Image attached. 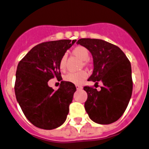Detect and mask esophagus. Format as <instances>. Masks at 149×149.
Listing matches in <instances>:
<instances>
[{
  "instance_id": "esophagus-1",
  "label": "esophagus",
  "mask_w": 149,
  "mask_h": 149,
  "mask_svg": "<svg viewBox=\"0 0 149 149\" xmlns=\"http://www.w3.org/2000/svg\"><path fill=\"white\" fill-rule=\"evenodd\" d=\"M76 88H77V90H79V89H82V86H78V85H77V86H76Z\"/></svg>"
}]
</instances>
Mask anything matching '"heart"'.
Listing matches in <instances>:
<instances>
[{"label": "heart", "instance_id": "heart-1", "mask_svg": "<svg viewBox=\"0 0 149 149\" xmlns=\"http://www.w3.org/2000/svg\"><path fill=\"white\" fill-rule=\"evenodd\" d=\"M72 53L75 55H77L82 61H88L89 58V52L88 50L84 46H77L72 49ZM66 62H67V55L62 56L60 61V69L63 70L66 67ZM88 77V73L84 70L79 71V72H69L64 77L65 81L71 82L73 84H81L83 81Z\"/></svg>", "mask_w": 149, "mask_h": 149}]
</instances>
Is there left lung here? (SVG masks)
Here are the masks:
<instances>
[{
    "instance_id": "left-lung-1",
    "label": "left lung",
    "mask_w": 149,
    "mask_h": 149,
    "mask_svg": "<svg viewBox=\"0 0 149 149\" xmlns=\"http://www.w3.org/2000/svg\"><path fill=\"white\" fill-rule=\"evenodd\" d=\"M77 43L86 47L93 57V72L88 80L102 81L104 85L100 91L85 86L88 95L85 109L95 123H113L124 113L132 95L130 62L120 47L104 40L81 38Z\"/></svg>"
}]
</instances>
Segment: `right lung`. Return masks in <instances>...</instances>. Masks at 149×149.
Wrapping results in <instances>:
<instances>
[{"label": "right lung", "instance_id": "obj_1", "mask_svg": "<svg viewBox=\"0 0 149 149\" xmlns=\"http://www.w3.org/2000/svg\"><path fill=\"white\" fill-rule=\"evenodd\" d=\"M77 40H58L37 45L18 63L15 95L29 120L40 129L53 130L67 119L76 86L62 81L60 61ZM54 77L61 81L54 91L47 82Z\"/></svg>", "mask_w": 149, "mask_h": 149}]
</instances>
